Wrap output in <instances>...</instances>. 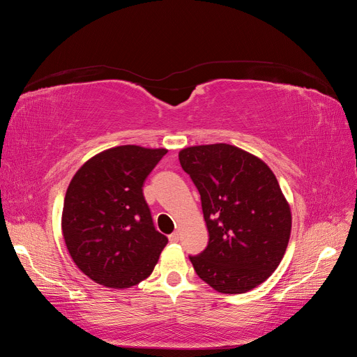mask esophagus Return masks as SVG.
Here are the masks:
<instances>
[{
    "label": "esophagus",
    "mask_w": 357,
    "mask_h": 357,
    "mask_svg": "<svg viewBox=\"0 0 357 357\" xmlns=\"http://www.w3.org/2000/svg\"><path fill=\"white\" fill-rule=\"evenodd\" d=\"M168 238H169L171 243H177V241L180 240V235H178V232H172V234L168 236Z\"/></svg>",
    "instance_id": "1"
}]
</instances>
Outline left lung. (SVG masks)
Segmentation results:
<instances>
[{
	"mask_svg": "<svg viewBox=\"0 0 357 357\" xmlns=\"http://www.w3.org/2000/svg\"><path fill=\"white\" fill-rule=\"evenodd\" d=\"M180 165L201 195L208 244L189 256L195 273L220 294H244L282 262L291 214L265 162L229 144L183 149Z\"/></svg>",
	"mask_w": 357,
	"mask_h": 357,
	"instance_id": "1",
	"label": "left lung"
}]
</instances>
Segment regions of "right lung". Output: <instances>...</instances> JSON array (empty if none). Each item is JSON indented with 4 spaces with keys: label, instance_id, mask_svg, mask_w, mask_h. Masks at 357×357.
Returning <instances> with one entry per match:
<instances>
[{
    "label": "right lung",
    "instance_id": "right-lung-1",
    "mask_svg": "<svg viewBox=\"0 0 357 357\" xmlns=\"http://www.w3.org/2000/svg\"><path fill=\"white\" fill-rule=\"evenodd\" d=\"M165 149L119 146L75 172L63 199L62 234L74 264L93 282L131 287L152 274L168 243L143 195Z\"/></svg>",
    "mask_w": 357,
    "mask_h": 357
}]
</instances>
